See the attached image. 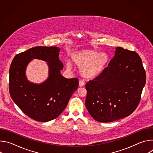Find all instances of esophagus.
<instances>
[{
	"label": "esophagus",
	"mask_w": 153,
	"mask_h": 153,
	"mask_svg": "<svg viewBox=\"0 0 153 153\" xmlns=\"http://www.w3.org/2000/svg\"><path fill=\"white\" fill-rule=\"evenodd\" d=\"M85 85V82L82 80H79V86H83Z\"/></svg>",
	"instance_id": "obj_1"
}]
</instances>
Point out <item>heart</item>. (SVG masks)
Instances as JSON below:
<instances>
[{"mask_svg": "<svg viewBox=\"0 0 153 153\" xmlns=\"http://www.w3.org/2000/svg\"><path fill=\"white\" fill-rule=\"evenodd\" d=\"M73 63L79 68L82 76L94 78L100 74L108 64V55L103 52L99 53L94 50H82L72 54ZM68 69L71 68L70 63H67Z\"/></svg>", "mask_w": 153, "mask_h": 153, "instance_id": "b5f03b06", "label": "heart"}]
</instances>
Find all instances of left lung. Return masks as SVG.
<instances>
[{
    "mask_svg": "<svg viewBox=\"0 0 153 153\" xmlns=\"http://www.w3.org/2000/svg\"><path fill=\"white\" fill-rule=\"evenodd\" d=\"M145 83L146 73L139 54L117 47L108 66L86 83V108L100 122L126 117L139 105Z\"/></svg>",
    "mask_w": 153,
    "mask_h": 153,
    "instance_id": "obj_1",
    "label": "left lung"
}]
</instances>
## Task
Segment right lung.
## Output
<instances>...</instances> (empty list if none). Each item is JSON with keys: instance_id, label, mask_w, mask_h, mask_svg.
Returning <instances> with one entry per match:
<instances>
[{"instance_id": "obj_1", "label": "right lung", "mask_w": 153, "mask_h": 153, "mask_svg": "<svg viewBox=\"0 0 153 153\" xmlns=\"http://www.w3.org/2000/svg\"><path fill=\"white\" fill-rule=\"evenodd\" d=\"M59 52L55 47H36L16 55L11 64L10 96L20 110L34 120L45 122L57 118L78 88L77 78L67 79L60 74L63 65ZM32 58L49 63V77L39 85L30 82L25 76L26 67Z\"/></svg>"}]
</instances>
